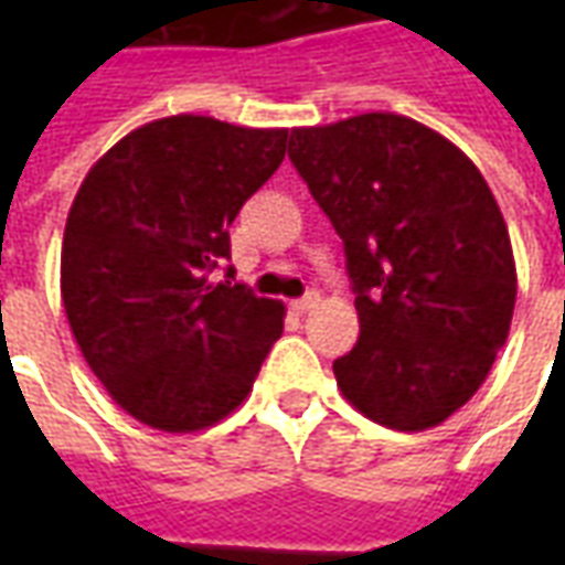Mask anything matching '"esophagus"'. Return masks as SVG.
<instances>
[{
	"instance_id": "esophagus-1",
	"label": "esophagus",
	"mask_w": 565,
	"mask_h": 565,
	"mask_svg": "<svg viewBox=\"0 0 565 565\" xmlns=\"http://www.w3.org/2000/svg\"><path fill=\"white\" fill-rule=\"evenodd\" d=\"M318 302H320L318 294H306L302 299H294V308L296 311H311V308L318 306Z\"/></svg>"
}]
</instances>
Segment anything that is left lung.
<instances>
[{"mask_svg": "<svg viewBox=\"0 0 565 565\" xmlns=\"http://www.w3.org/2000/svg\"><path fill=\"white\" fill-rule=\"evenodd\" d=\"M290 160L342 235L360 339L332 363L369 420L420 433L484 384L509 339V226L475 162L412 117L290 132Z\"/></svg>", "mask_w": 565, "mask_h": 565, "instance_id": "left-lung-1", "label": "left lung"}]
</instances>
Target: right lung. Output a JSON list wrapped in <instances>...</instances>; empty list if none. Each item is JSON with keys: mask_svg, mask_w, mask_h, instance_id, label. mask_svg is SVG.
<instances>
[{"mask_svg": "<svg viewBox=\"0 0 565 565\" xmlns=\"http://www.w3.org/2000/svg\"><path fill=\"white\" fill-rule=\"evenodd\" d=\"M284 150L287 129L174 115L132 129L84 178L63 233V306L93 375L141 424L223 420L281 339L278 299L211 271Z\"/></svg>", "mask_w": 565, "mask_h": 565, "instance_id": "add662e5", "label": "right lung"}]
</instances>
